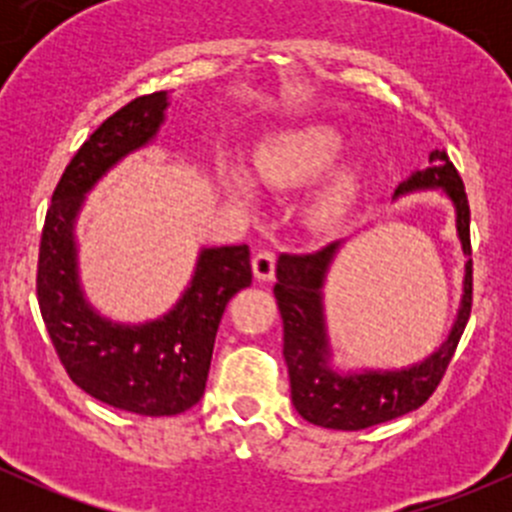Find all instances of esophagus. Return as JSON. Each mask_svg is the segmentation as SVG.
Instances as JSON below:
<instances>
[{"mask_svg": "<svg viewBox=\"0 0 512 512\" xmlns=\"http://www.w3.org/2000/svg\"><path fill=\"white\" fill-rule=\"evenodd\" d=\"M275 265H277V255L275 250H270V247H262V250H257L255 257H252V270H255V277L260 282H267L275 277Z\"/></svg>", "mask_w": 512, "mask_h": 512, "instance_id": "esophagus-1", "label": "esophagus"}]
</instances>
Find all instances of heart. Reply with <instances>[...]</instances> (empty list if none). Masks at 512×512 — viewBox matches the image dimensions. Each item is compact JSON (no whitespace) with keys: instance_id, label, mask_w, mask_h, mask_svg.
I'll return each instance as SVG.
<instances>
[{"instance_id":"b5f03b06","label":"heart","mask_w":512,"mask_h":512,"mask_svg":"<svg viewBox=\"0 0 512 512\" xmlns=\"http://www.w3.org/2000/svg\"><path fill=\"white\" fill-rule=\"evenodd\" d=\"M342 151V138L334 128L327 126H307L297 128V131H285L272 136L255 151V175L262 183L272 185V188H294L307 180L317 178L324 168L332 165V160ZM230 188L235 195L245 198L247 188L245 180L237 178L230 173L227 178ZM354 190V175L352 173H339L324 185L322 193L314 198L309 205V220L314 225H329L342 215L347 208L349 198Z\"/></svg>"}]
</instances>
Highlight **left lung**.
<instances>
[{
    "mask_svg": "<svg viewBox=\"0 0 512 512\" xmlns=\"http://www.w3.org/2000/svg\"><path fill=\"white\" fill-rule=\"evenodd\" d=\"M421 188H443L451 195L456 203L458 237L463 242V252L471 255L468 195L456 165L443 151H433L431 165L401 183L396 195ZM337 247L339 242H329L317 252H304V255L282 252L277 260L275 297L280 304L282 324H285L282 354L287 361L294 409L314 426L334 428V431H359V428L376 426V423H386L391 418L416 411L438 389L471 317L473 260H468L466 265V294H463L461 312L453 324L451 337L436 354L411 369L342 376L334 374L324 359L327 342H324L322 297H319Z\"/></svg>",
    "mask_w": 512,
    "mask_h": 512,
    "instance_id": "obj_1",
    "label": "left lung"
}]
</instances>
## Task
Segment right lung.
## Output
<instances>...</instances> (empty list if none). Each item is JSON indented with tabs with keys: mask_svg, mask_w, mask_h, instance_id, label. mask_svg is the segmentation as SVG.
<instances>
[{
	"mask_svg": "<svg viewBox=\"0 0 512 512\" xmlns=\"http://www.w3.org/2000/svg\"><path fill=\"white\" fill-rule=\"evenodd\" d=\"M165 106V91L131 98L86 138L51 195L36 265L41 319L69 379L103 404L141 416H175L198 404L227 302L252 285L250 250L232 245L203 250L193 285L158 322L118 327L81 297L76 210L118 158L156 136Z\"/></svg>",
	"mask_w": 512,
	"mask_h": 512,
	"instance_id": "obj_1",
	"label": "right lung"
}]
</instances>
